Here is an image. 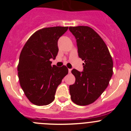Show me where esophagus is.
Segmentation results:
<instances>
[{
	"instance_id": "1",
	"label": "esophagus",
	"mask_w": 131,
	"mask_h": 131,
	"mask_svg": "<svg viewBox=\"0 0 131 131\" xmlns=\"http://www.w3.org/2000/svg\"><path fill=\"white\" fill-rule=\"evenodd\" d=\"M68 72H69V73H71V69H68Z\"/></svg>"
}]
</instances>
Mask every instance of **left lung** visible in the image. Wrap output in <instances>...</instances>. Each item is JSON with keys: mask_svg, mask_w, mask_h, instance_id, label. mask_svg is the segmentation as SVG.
Returning <instances> with one entry per match:
<instances>
[{"mask_svg": "<svg viewBox=\"0 0 131 131\" xmlns=\"http://www.w3.org/2000/svg\"><path fill=\"white\" fill-rule=\"evenodd\" d=\"M69 29L77 40L79 56L84 62L83 71H71L75 82L69 86V93L75 104L86 106L95 102L108 86L113 60L104 41L93 29L77 26Z\"/></svg>", "mask_w": 131, "mask_h": 131, "instance_id": "1", "label": "left lung"}]
</instances>
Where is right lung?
I'll return each mask as SVG.
<instances>
[{"instance_id": "1", "label": "right lung", "mask_w": 131, "mask_h": 131, "mask_svg": "<svg viewBox=\"0 0 131 131\" xmlns=\"http://www.w3.org/2000/svg\"><path fill=\"white\" fill-rule=\"evenodd\" d=\"M68 27H51L35 32L19 56L18 74L20 86L32 104L46 106L53 102L58 86L68 73L66 66H51L58 52V40Z\"/></svg>"}]
</instances>
